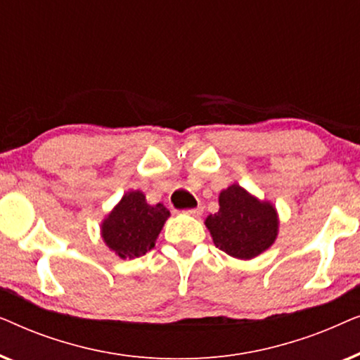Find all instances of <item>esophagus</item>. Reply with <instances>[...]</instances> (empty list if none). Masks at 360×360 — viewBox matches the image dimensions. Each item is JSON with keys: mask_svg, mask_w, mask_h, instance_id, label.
<instances>
[{"mask_svg": "<svg viewBox=\"0 0 360 360\" xmlns=\"http://www.w3.org/2000/svg\"><path fill=\"white\" fill-rule=\"evenodd\" d=\"M186 214H190V216H200L201 213H203V206H196V208H191V210H186L185 211Z\"/></svg>", "mask_w": 360, "mask_h": 360, "instance_id": "obj_1", "label": "esophagus"}]
</instances>
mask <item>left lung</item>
<instances>
[{
    "mask_svg": "<svg viewBox=\"0 0 360 360\" xmlns=\"http://www.w3.org/2000/svg\"><path fill=\"white\" fill-rule=\"evenodd\" d=\"M219 211L205 219L213 243L231 257L250 260L270 249L278 236V213L239 184L219 193Z\"/></svg>",
    "mask_w": 360,
    "mask_h": 360,
    "instance_id": "obj_1",
    "label": "left lung"
}]
</instances>
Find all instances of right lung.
Wrapping results in <instances>:
<instances>
[{
  "mask_svg": "<svg viewBox=\"0 0 360 360\" xmlns=\"http://www.w3.org/2000/svg\"><path fill=\"white\" fill-rule=\"evenodd\" d=\"M170 211L162 203L149 205L141 190L122 195L103 218L100 234L106 248L120 259H136L155 248Z\"/></svg>",
  "mask_w": 360,
  "mask_h": 360,
  "instance_id": "1",
  "label": "right lung"
}]
</instances>
